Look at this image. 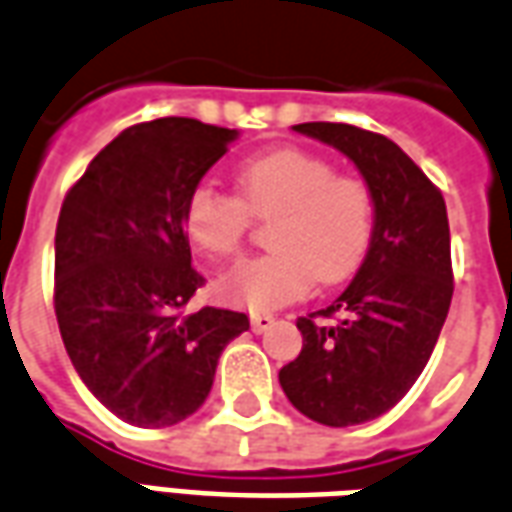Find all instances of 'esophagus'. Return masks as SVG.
I'll return each instance as SVG.
<instances>
[{
	"label": "esophagus",
	"instance_id": "34e87169",
	"mask_svg": "<svg viewBox=\"0 0 512 512\" xmlns=\"http://www.w3.org/2000/svg\"><path fill=\"white\" fill-rule=\"evenodd\" d=\"M249 321H252V330L255 332H266L274 327V316H268V313H252Z\"/></svg>",
	"mask_w": 512,
	"mask_h": 512
}]
</instances>
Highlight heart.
<instances>
[{
  "instance_id": "1",
  "label": "heart",
  "mask_w": 512,
  "mask_h": 512,
  "mask_svg": "<svg viewBox=\"0 0 512 512\" xmlns=\"http://www.w3.org/2000/svg\"><path fill=\"white\" fill-rule=\"evenodd\" d=\"M274 219L268 255L232 266L219 293L232 305L271 310L305 296L313 282L349 280L366 260L377 202L366 180L338 174L324 157L274 149L238 169V196L210 182L196 185L185 205L188 241L210 257H232L249 221Z\"/></svg>"
}]
</instances>
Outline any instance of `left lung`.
I'll return each mask as SVG.
<instances>
[{"mask_svg":"<svg viewBox=\"0 0 512 512\" xmlns=\"http://www.w3.org/2000/svg\"><path fill=\"white\" fill-rule=\"evenodd\" d=\"M293 130L349 157L377 202L374 241L355 280L327 310L296 321L302 352L280 371L299 413L324 427H352L388 413L438 343L455 291L446 202L385 135L332 121ZM335 312L342 318L327 325Z\"/></svg>","mask_w":512,"mask_h":512,"instance_id":"8db88e82","label":"left lung"}]
</instances>
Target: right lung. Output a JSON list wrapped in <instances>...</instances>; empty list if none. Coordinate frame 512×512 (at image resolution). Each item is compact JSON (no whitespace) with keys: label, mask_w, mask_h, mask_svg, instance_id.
I'll use <instances>...</instances> for the list:
<instances>
[{"label":"right lung","mask_w":512,"mask_h":512,"mask_svg":"<svg viewBox=\"0 0 512 512\" xmlns=\"http://www.w3.org/2000/svg\"><path fill=\"white\" fill-rule=\"evenodd\" d=\"M238 130L196 119L135 124L91 160L55 232V316L96 399L135 427L194 416L246 313H188L205 277L191 268L185 205Z\"/></svg>","instance_id":"obj_1"}]
</instances>
